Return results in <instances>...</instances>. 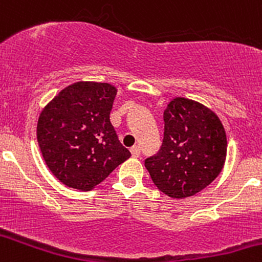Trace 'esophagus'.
Instances as JSON below:
<instances>
[{
  "instance_id": "34e87169",
  "label": "esophagus",
  "mask_w": 262,
  "mask_h": 262,
  "mask_svg": "<svg viewBox=\"0 0 262 262\" xmlns=\"http://www.w3.org/2000/svg\"><path fill=\"white\" fill-rule=\"evenodd\" d=\"M130 152L133 157H139V155H141V148H139L138 146H133L130 148Z\"/></svg>"
}]
</instances>
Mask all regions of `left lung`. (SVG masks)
I'll return each instance as SVG.
<instances>
[{"instance_id": "obj_1", "label": "left lung", "mask_w": 262, "mask_h": 262, "mask_svg": "<svg viewBox=\"0 0 262 262\" xmlns=\"http://www.w3.org/2000/svg\"><path fill=\"white\" fill-rule=\"evenodd\" d=\"M160 151L144 160L157 188L185 199L211 184L224 167L227 134L216 114L202 103L175 97L164 111Z\"/></svg>"}]
</instances>
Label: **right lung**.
I'll return each mask as SVG.
<instances>
[{"instance_id":"add662e5","label":"right lung","mask_w":262,"mask_h":262,"mask_svg":"<svg viewBox=\"0 0 262 262\" xmlns=\"http://www.w3.org/2000/svg\"><path fill=\"white\" fill-rule=\"evenodd\" d=\"M116 92L108 83L78 82L40 113V152L51 172L68 187L91 190L130 157L110 121Z\"/></svg>"}]
</instances>
